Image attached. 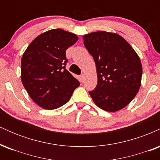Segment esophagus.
I'll return each mask as SVG.
<instances>
[{"mask_svg": "<svg viewBox=\"0 0 160 160\" xmlns=\"http://www.w3.org/2000/svg\"><path fill=\"white\" fill-rule=\"evenodd\" d=\"M84 79H85V76H84L83 74H82L81 76H80V81L82 82L84 81Z\"/></svg>", "mask_w": 160, "mask_h": 160, "instance_id": "esophagus-1", "label": "esophagus"}]
</instances>
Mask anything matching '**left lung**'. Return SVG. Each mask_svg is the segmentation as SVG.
Returning a JSON list of instances; mask_svg holds the SVG:
<instances>
[{
    "mask_svg": "<svg viewBox=\"0 0 160 160\" xmlns=\"http://www.w3.org/2000/svg\"><path fill=\"white\" fill-rule=\"evenodd\" d=\"M94 58L98 82L89 93L101 109L115 112L127 106L138 92L142 76L140 58L116 33L96 32L82 37Z\"/></svg>",
    "mask_w": 160,
    "mask_h": 160,
    "instance_id": "left-lung-1",
    "label": "left lung"
}]
</instances>
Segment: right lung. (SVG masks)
<instances>
[{
  "label": "right lung",
  "mask_w": 160,
  "mask_h": 160,
  "mask_svg": "<svg viewBox=\"0 0 160 160\" xmlns=\"http://www.w3.org/2000/svg\"><path fill=\"white\" fill-rule=\"evenodd\" d=\"M78 40L73 33L52 29L37 37L22 57V82L29 96L43 109L62 107L80 86L65 68L66 49Z\"/></svg>",
  "instance_id": "obj_1"
}]
</instances>
